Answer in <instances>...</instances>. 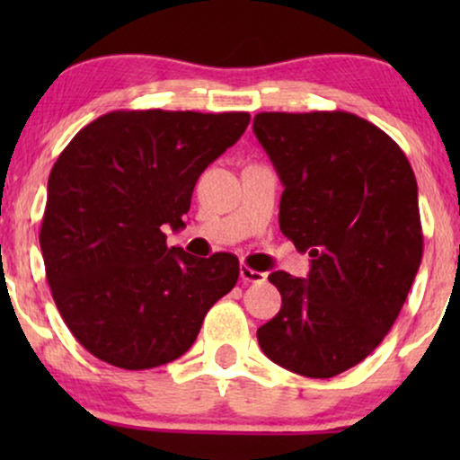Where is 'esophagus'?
<instances>
[{
    "label": "esophagus",
    "instance_id": "obj_1",
    "mask_svg": "<svg viewBox=\"0 0 460 460\" xmlns=\"http://www.w3.org/2000/svg\"><path fill=\"white\" fill-rule=\"evenodd\" d=\"M241 280L243 282H263L266 280V274L257 272V270H251L249 266H241Z\"/></svg>",
    "mask_w": 460,
    "mask_h": 460
}]
</instances>
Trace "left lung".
I'll return each instance as SVG.
<instances>
[{
  "instance_id": "1",
  "label": "left lung",
  "mask_w": 460,
  "mask_h": 460,
  "mask_svg": "<svg viewBox=\"0 0 460 460\" xmlns=\"http://www.w3.org/2000/svg\"><path fill=\"white\" fill-rule=\"evenodd\" d=\"M253 131L285 186L282 234L312 257L307 279L268 276L282 305L257 341L279 367L329 379L373 354L408 297L423 257L417 180L354 112H260Z\"/></svg>"
}]
</instances>
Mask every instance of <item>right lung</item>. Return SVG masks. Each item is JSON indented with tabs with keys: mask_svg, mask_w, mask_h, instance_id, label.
<instances>
[{
	"mask_svg": "<svg viewBox=\"0 0 460 460\" xmlns=\"http://www.w3.org/2000/svg\"><path fill=\"white\" fill-rule=\"evenodd\" d=\"M249 112L112 111L56 159L40 230L48 285L73 337L98 360L144 370L186 354L234 288L232 253L167 247L199 175L244 134Z\"/></svg>",
	"mask_w": 460,
	"mask_h": 460,
	"instance_id": "obj_1",
	"label": "right lung"
}]
</instances>
